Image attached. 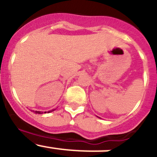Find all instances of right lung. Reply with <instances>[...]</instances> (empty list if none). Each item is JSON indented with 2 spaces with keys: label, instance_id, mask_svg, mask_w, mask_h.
<instances>
[{
  "label": "right lung",
  "instance_id": "1",
  "mask_svg": "<svg viewBox=\"0 0 157 157\" xmlns=\"http://www.w3.org/2000/svg\"><path fill=\"white\" fill-rule=\"evenodd\" d=\"M54 110H55V109H52V110L49 111V112H52V111H54ZM34 112H35V113H37V114H42L41 112H38V111H35V112L34 111Z\"/></svg>",
  "mask_w": 157,
  "mask_h": 157
}]
</instances>
